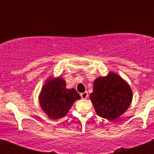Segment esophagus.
I'll return each instance as SVG.
<instances>
[{"label":"esophagus","instance_id":"obj_1","mask_svg":"<svg viewBox=\"0 0 154 154\" xmlns=\"http://www.w3.org/2000/svg\"><path fill=\"white\" fill-rule=\"evenodd\" d=\"M80 96H81L82 99H86L87 97H88V96H89V94H88V92H82V93L80 94Z\"/></svg>","mask_w":154,"mask_h":154}]
</instances>
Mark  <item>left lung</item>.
Wrapping results in <instances>:
<instances>
[{
	"label": "left lung",
	"mask_w": 154,
	"mask_h": 154,
	"mask_svg": "<svg viewBox=\"0 0 154 154\" xmlns=\"http://www.w3.org/2000/svg\"><path fill=\"white\" fill-rule=\"evenodd\" d=\"M130 87L118 75L110 72L95 80L90 99L99 116L113 120L120 116L132 101Z\"/></svg>",
	"instance_id": "8db88e82"
}]
</instances>
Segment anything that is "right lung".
<instances>
[{"label": "right lung", "mask_w": 154, "mask_h": 154, "mask_svg": "<svg viewBox=\"0 0 154 154\" xmlns=\"http://www.w3.org/2000/svg\"><path fill=\"white\" fill-rule=\"evenodd\" d=\"M65 85L63 79H51L48 80L41 92V107L53 119L65 116L74 102L80 99L75 89H68Z\"/></svg>", "instance_id": "obj_1"}]
</instances>
